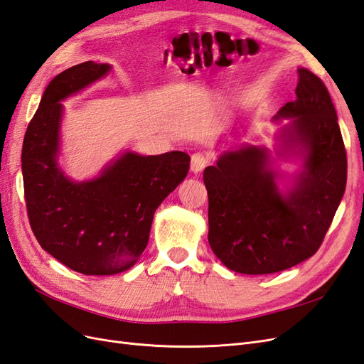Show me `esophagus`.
Segmentation results:
<instances>
[{
  "label": "esophagus",
  "instance_id": "esophagus-1",
  "mask_svg": "<svg viewBox=\"0 0 364 364\" xmlns=\"http://www.w3.org/2000/svg\"><path fill=\"white\" fill-rule=\"evenodd\" d=\"M209 162H211V159L205 153H194L191 156V171L196 174L200 173Z\"/></svg>",
  "mask_w": 364,
  "mask_h": 364
}]
</instances>
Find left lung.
<instances>
[{"instance_id":"obj_1","label":"left lung","mask_w":364,"mask_h":364,"mask_svg":"<svg viewBox=\"0 0 364 364\" xmlns=\"http://www.w3.org/2000/svg\"><path fill=\"white\" fill-rule=\"evenodd\" d=\"M297 75L296 100L274 117L291 118L281 138L305 151L296 188L287 197L278 193L267 153L257 147L226 151L203 171L209 246L238 273H277L314 255L345 193L346 149L331 95L311 71Z\"/></svg>"}]
</instances>
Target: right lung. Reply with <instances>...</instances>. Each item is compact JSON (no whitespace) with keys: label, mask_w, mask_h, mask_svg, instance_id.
Wrapping results in <instances>:
<instances>
[{"label":"right lung","mask_w":364,"mask_h":364,"mask_svg":"<svg viewBox=\"0 0 364 364\" xmlns=\"http://www.w3.org/2000/svg\"><path fill=\"white\" fill-rule=\"evenodd\" d=\"M109 70L90 60L54 77L30 119L21 155L33 234L43 250L82 274H115L134 266L147 246L158 206L190 170L183 151L159 156L129 151L95 181L63 178L56 164L59 102Z\"/></svg>","instance_id":"add662e5"}]
</instances>
